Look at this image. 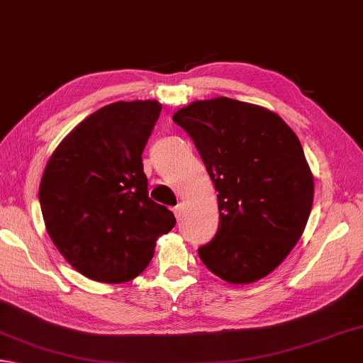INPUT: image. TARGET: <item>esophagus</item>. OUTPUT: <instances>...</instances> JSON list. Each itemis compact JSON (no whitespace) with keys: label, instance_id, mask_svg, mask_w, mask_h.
Segmentation results:
<instances>
[{"label":"esophagus","instance_id":"1","mask_svg":"<svg viewBox=\"0 0 363 363\" xmlns=\"http://www.w3.org/2000/svg\"><path fill=\"white\" fill-rule=\"evenodd\" d=\"M174 213H175V216H177V220H182L183 218V203H179V205H175V208H174Z\"/></svg>","mask_w":363,"mask_h":363}]
</instances>
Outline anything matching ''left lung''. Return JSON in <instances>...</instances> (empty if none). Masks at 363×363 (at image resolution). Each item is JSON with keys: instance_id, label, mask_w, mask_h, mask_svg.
<instances>
[{"instance_id": "1", "label": "left lung", "mask_w": 363, "mask_h": 363, "mask_svg": "<svg viewBox=\"0 0 363 363\" xmlns=\"http://www.w3.org/2000/svg\"><path fill=\"white\" fill-rule=\"evenodd\" d=\"M174 121L193 139L218 191L220 225L199 257L232 284L284 261L308 221L314 183L303 148L278 117L230 98L196 101Z\"/></svg>"}]
</instances>
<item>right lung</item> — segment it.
I'll use <instances>...</instances> for the list:
<instances>
[{
	"label": "right lung",
	"mask_w": 363,
	"mask_h": 363,
	"mask_svg": "<svg viewBox=\"0 0 363 363\" xmlns=\"http://www.w3.org/2000/svg\"><path fill=\"white\" fill-rule=\"evenodd\" d=\"M156 101L113 102L91 113L50 156L39 202L52 242L94 281L126 283L147 269L175 216L148 196L142 153Z\"/></svg>",
	"instance_id": "1"
}]
</instances>
